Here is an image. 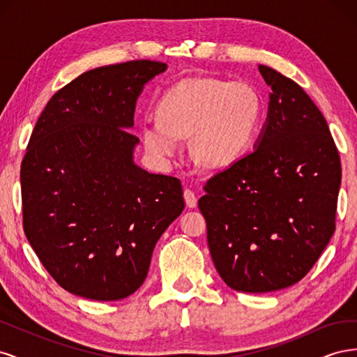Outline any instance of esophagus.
Listing matches in <instances>:
<instances>
[{
	"label": "esophagus",
	"instance_id": "esophagus-1",
	"mask_svg": "<svg viewBox=\"0 0 357 357\" xmlns=\"http://www.w3.org/2000/svg\"><path fill=\"white\" fill-rule=\"evenodd\" d=\"M183 197H185V201H186V205L189 208H195L197 204H198V198L195 195V192H193L192 189H185V192H183Z\"/></svg>",
	"mask_w": 357,
	"mask_h": 357
}]
</instances>
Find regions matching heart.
Returning <instances> with one entry per match:
<instances>
[{"instance_id":"obj_1","label":"heart","mask_w":357,"mask_h":357,"mask_svg":"<svg viewBox=\"0 0 357 357\" xmlns=\"http://www.w3.org/2000/svg\"><path fill=\"white\" fill-rule=\"evenodd\" d=\"M146 119V152L165 162L190 137V153L202 167L223 168L250 149L264 113L262 96L252 83L211 77L185 79L169 88Z\"/></svg>"}]
</instances>
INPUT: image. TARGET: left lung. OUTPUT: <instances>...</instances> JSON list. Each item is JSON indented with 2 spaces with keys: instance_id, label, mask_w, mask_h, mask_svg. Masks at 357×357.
Returning <instances> with one entry per match:
<instances>
[{
  "instance_id": "1",
  "label": "left lung",
  "mask_w": 357,
  "mask_h": 357,
  "mask_svg": "<svg viewBox=\"0 0 357 357\" xmlns=\"http://www.w3.org/2000/svg\"><path fill=\"white\" fill-rule=\"evenodd\" d=\"M271 86L252 153L204 185L198 207L223 282L265 294L304 278L335 232L341 160L326 119L298 83L259 66Z\"/></svg>"
}]
</instances>
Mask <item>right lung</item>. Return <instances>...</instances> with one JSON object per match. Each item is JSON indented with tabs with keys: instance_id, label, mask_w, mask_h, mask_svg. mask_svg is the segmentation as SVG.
Returning <instances> with one entry per match:
<instances>
[{
	"instance_id": "right-lung-1",
	"label": "right lung",
	"mask_w": 357,
	"mask_h": 357,
	"mask_svg": "<svg viewBox=\"0 0 357 357\" xmlns=\"http://www.w3.org/2000/svg\"><path fill=\"white\" fill-rule=\"evenodd\" d=\"M167 63L86 71L49 100L20 165L26 238L70 294L117 301L142 286L160 235L185 210L178 178L132 160L138 95Z\"/></svg>"
}]
</instances>
